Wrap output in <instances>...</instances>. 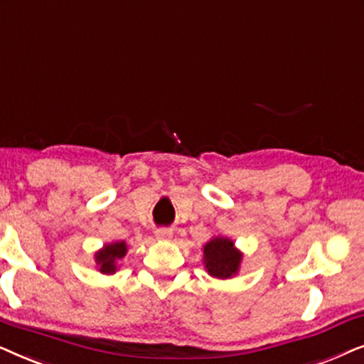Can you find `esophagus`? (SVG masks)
I'll list each match as a JSON object with an SVG mask.
<instances>
[{
	"mask_svg": "<svg viewBox=\"0 0 364 364\" xmlns=\"http://www.w3.org/2000/svg\"><path fill=\"white\" fill-rule=\"evenodd\" d=\"M154 236H156V240L168 241L173 238V230H169V228H159V230L154 231Z\"/></svg>",
	"mask_w": 364,
	"mask_h": 364,
	"instance_id": "obj_1",
	"label": "esophagus"
}]
</instances>
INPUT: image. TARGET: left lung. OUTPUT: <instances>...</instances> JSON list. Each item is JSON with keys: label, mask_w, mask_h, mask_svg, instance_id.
Returning <instances> with one entry per match:
<instances>
[{"label": "left lung", "mask_w": 364, "mask_h": 364, "mask_svg": "<svg viewBox=\"0 0 364 364\" xmlns=\"http://www.w3.org/2000/svg\"><path fill=\"white\" fill-rule=\"evenodd\" d=\"M203 264L211 278L231 279L240 273L243 253L236 248L235 241L223 235L213 236L203 245Z\"/></svg>", "instance_id": "left-lung-1"}]
</instances>
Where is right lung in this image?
<instances>
[{
    "mask_svg": "<svg viewBox=\"0 0 364 364\" xmlns=\"http://www.w3.org/2000/svg\"><path fill=\"white\" fill-rule=\"evenodd\" d=\"M126 253H128V245L124 241H113V243L103 245V248L95 253L96 269L101 274H114L118 271L119 261L124 258Z\"/></svg>",
    "mask_w": 364,
    "mask_h": 364,
    "instance_id": "right-lung-1",
    "label": "right lung"
}]
</instances>
